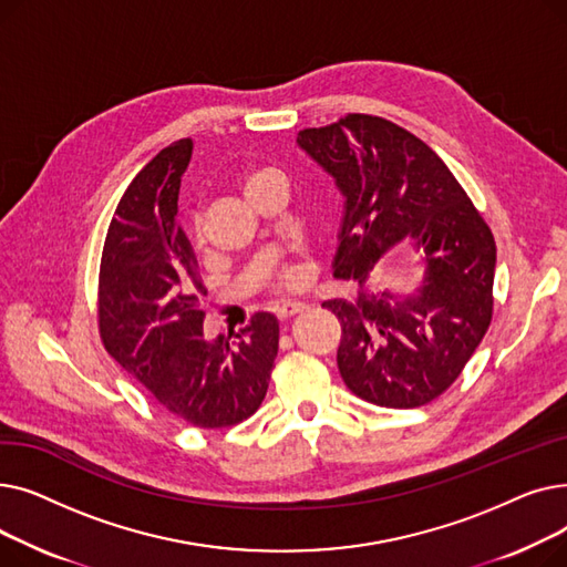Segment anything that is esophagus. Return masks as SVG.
Instances as JSON below:
<instances>
[{"label": "esophagus", "mask_w": 567, "mask_h": 567, "mask_svg": "<svg viewBox=\"0 0 567 567\" xmlns=\"http://www.w3.org/2000/svg\"><path fill=\"white\" fill-rule=\"evenodd\" d=\"M303 310H306V303H301V301H287V303L278 306L276 315H278V319H289V317L299 315V312H303Z\"/></svg>", "instance_id": "1"}]
</instances>
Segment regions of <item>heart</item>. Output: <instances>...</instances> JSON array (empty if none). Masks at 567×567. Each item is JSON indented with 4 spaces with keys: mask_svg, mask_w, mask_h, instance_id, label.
<instances>
[{
    "mask_svg": "<svg viewBox=\"0 0 567 567\" xmlns=\"http://www.w3.org/2000/svg\"><path fill=\"white\" fill-rule=\"evenodd\" d=\"M280 172L278 169H274V167H252V169H246L244 172V176H241V186H244V193L246 195H250L259 184H264L266 178H271V176H278ZM296 280H299V271H296V268H291V266H282L280 271H278V285H282V287H291Z\"/></svg>",
    "mask_w": 567,
    "mask_h": 567,
    "instance_id": "b5f03b06",
    "label": "heart"
}]
</instances>
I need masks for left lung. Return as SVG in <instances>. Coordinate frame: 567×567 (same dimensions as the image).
Here are the masks:
<instances>
[{"label":"left lung","instance_id":"obj_1","mask_svg":"<svg viewBox=\"0 0 567 567\" xmlns=\"http://www.w3.org/2000/svg\"><path fill=\"white\" fill-rule=\"evenodd\" d=\"M344 195L333 276L359 282L326 301L340 326L347 389L385 409H415L455 383L494 315L496 244L489 225L432 148L372 114L303 128L296 137ZM409 240L424 257L415 297L372 292L373 264Z\"/></svg>","mask_w":567,"mask_h":567}]
</instances>
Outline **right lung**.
Instances as JSON below:
<instances>
[{
  "label": "right lung",
  "mask_w": 567,
  "mask_h": 567,
  "mask_svg": "<svg viewBox=\"0 0 567 567\" xmlns=\"http://www.w3.org/2000/svg\"><path fill=\"white\" fill-rule=\"evenodd\" d=\"M184 137L148 161L118 199L99 271V333L112 359L163 409L199 430L244 423L259 409L278 355V319L255 312L234 340L204 338L197 259L176 223Z\"/></svg>",
  "instance_id": "obj_1"
}]
</instances>
